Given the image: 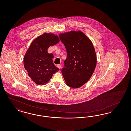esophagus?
<instances>
[{
    "instance_id": "34e87169",
    "label": "esophagus",
    "mask_w": 131,
    "mask_h": 131,
    "mask_svg": "<svg viewBox=\"0 0 131 131\" xmlns=\"http://www.w3.org/2000/svg\"><path fill=\"white\" fill-rule=\"evenodd\" d=\"M57 67L58 68H59V69H60L61 67V66L60 64H58V65H57Z\"/></svg>"
}]
</instances>
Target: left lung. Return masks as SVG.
I'll use <instances>...</instances> for the list:
<instances>
[{
	"label": "left lung",
	"mask_w": 131,
	"mask_h": 131,
	"mask_svg": "<svg viewBox=\"0 0 131 131\" xmlns=\"http://www.w3.org/2000/svg\"><path fill=\"white\" fill-rule=\"evenodd\" d=\"M60 40L67 51L64 67L61 69L66 84L79 88L88 81L95 70L97 58L90 40L80 31L60 34Z\"/></svg>",
	"instance_id": "obj_1"
}]
</instances>
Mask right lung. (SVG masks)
Masks as SVG:
<instances>
[{
	"label": "right lung",
	"instance_id": "1",
	"mask_svg": "<svg viewBox=\"0 0 131 131\" xmlns=\"http://www.w3.org/2000/svg\"><path fill=\"white\" fill-rule=\"evenodd\" d=\"M59 39L52 33H44L36 38L24 57V65L28 76L36 84L43 85L49 81L59 69L53 63L54 56L47 49L58 43Z\"/></svg>",
	"mask_w": 131,
	"mask_h": 131
}]
</instances>
